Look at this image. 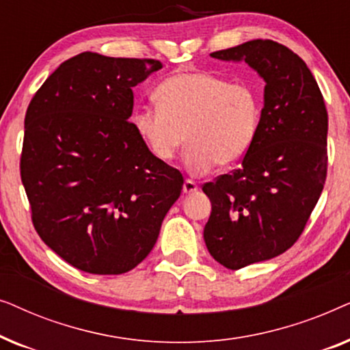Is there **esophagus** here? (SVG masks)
Masks as SVG:
<instances>
[{
    "label": "esophagus",
    "instance_id": "1",
    "mask_svg": "<svg viewBox=\"0 0 350 350\" xmlns=\"http://www.w3.org/2000/svg\"><path fill=\"white\" fill-rule=\"evenodd\" d=\"M198 189H199V186H198V183H196V181L185 180V183H183V193L185 194H193Z\"/></svg>",
    "mask_w": 350,
    "mask_h": 350
}]
</instances>
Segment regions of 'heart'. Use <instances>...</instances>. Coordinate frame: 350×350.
<instances>
[{
	"instance_id": "b5f03b06",
	"label": "heart",
	"mask_w": 350,
	"mask_h": 350,
	"mask_svg": "<svg viewBox=\"0 0 350 350\" xmlns=\"http://www.w3.org/2000/svg\"><path fill=\"white\" fill-rule=\"evenodd\" d=\"M156 108H140L132 122L156 159L169 162L189 142L185 167L200 175L217 164L231 167L256 137L260 102L250 85L204 71L172 75L157 85Z\"/></svg>"
}]
</instances>
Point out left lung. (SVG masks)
I'll use <instances>...</instances> for the list:
<instances>
[{"mask_svg":"<svg viewBox=\"0 0 350 350\" xmlns=\"http://www.w3.org/2000/svg\"><path fill=\"white\" fill-rule=\"evenodd\" d=\"M210 55L245 62L266 83L256 137L241 167L202 188L212 202L205 245L236 271L298 241L327 178L328 114L308 65L284 44L253 40Z\"/></svg>","mask_w":350,"mask_h":350,"instance_id":"8db88e82","label":"left lung"}]
</instances>
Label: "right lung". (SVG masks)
<instances>
[{"label":"right lung","instance_id":"add662e5","mask_svg":"<svg viewBox=\"0 0 350 350\" xmlns=\"http://www.w3.org/2000/svg\"><path fill=\"white\" fill-rule=\"evenodd\" d=\"M159 60L97 52L66 60L25 114L22 183L42 242L84 272L116 275L145 260L183 188L137 135V84Z\"/></svg>","mask_w":350,"mask_h":350}]
</instances>
